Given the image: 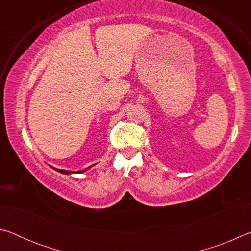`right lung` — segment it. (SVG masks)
<instances>
[{
	"label": "right lung",
	"mask_w": 251,
	"mask_h": 251,
	"mask_svg": "<svg viewBox=\"0 0 251 251\" xmlns=\"http://www.w3.org/2000/svg\"><path fill=\"white\" fill-rule=\"evenodd\" d=\"M53 168V167H52ZM55 171H57V172H59V173H62V174H72L73 172H69V171H64V169H57V168H54ZM85 171H86V169H85ZM84 171H80V172H77V173H83Z\"/></svg>",
	"instance_id": "add662e5"
}]
</instances>
